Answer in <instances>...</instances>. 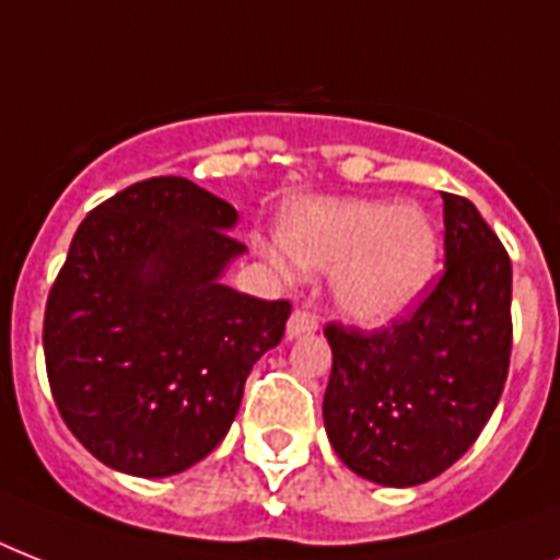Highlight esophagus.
<instances>
[{
	"instance_id": "34e87169",
	"label": "esophagus",
	"mask_w": 560,
	"mask_h": 560,
	"mask_svg": "<svg viewBox=\"0 0 560 560\" xmlns=\"http://www.w3.org/2000/svg\"><path fill=\"white\" fill-rule=\"evenodd\" d=\"M319 328V319H316L311 311L305 307H296L288 319V337L290 340H299V337H305V334H314Z\"/></svg>"
}]
</instances>
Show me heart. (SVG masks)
Masks as SVG:
<instances>
[{"instance_id": "1", "label": "heart", "mask_w": 560, "mask_h": 560, "mask_svg": "<svg viewBox=\"0 0 560 560\" xmlns=\"http://www.w3.org/2000/svg\"><path fill=\"white\" fill-rule=\"evenodd\" d=\"M281 249L305 270H334L342 314L389 323L430 279L435 232L424 211L377 200H299L281 220Z\"/></svg>"}]
</instances>
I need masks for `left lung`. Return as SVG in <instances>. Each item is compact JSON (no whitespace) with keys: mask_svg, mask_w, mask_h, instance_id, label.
Listing matches in <instances>:
<instances>
[{"mask_svg":"<svg viewBox=\"0 0 560 560\" xmlns=\"http://www.w3.org/2000/svg\"><path fill=\"white\" fill-rule=\"evenodd\" d=\"M444 272L381 331L328 323L325 433L354 474L409 488L447 470L503 395L512 358V261L477 206L444 194Z\"/></svg>","mask_w":560,"mask_h":560,"instance_id":"obj_1","label":"left lung"}]
</instances>
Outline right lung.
Instances as JSON below:
<instances>
[{
    "mask_svg": "<svg viewBox=\"0 0 560 560\" xmlns=\"http://www.w3.org/2000/svg\"><path fill=\"white\" fill-rule=\"evenodd\" d=\"M237 211L183 177H151L92 209L48 290V386L86 451L130 477L206 459L235 421L246 374L276 349L288 299L220 276L246 246Z\"/></svg>",
    "mask_w": 560,
    "mask_h": 560,
    "instance_id": "add662e5",
    "label": "right lung"
}]
</instances>
